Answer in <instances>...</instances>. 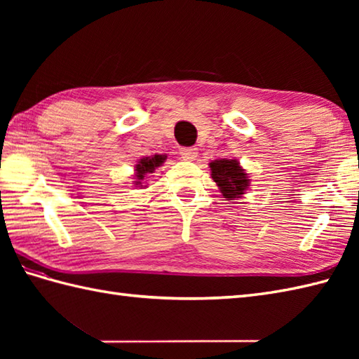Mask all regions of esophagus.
Segmentation results:
<instances>
[{
    "mask_svg": "<svg viewBox=\"0 0 359 359\" xmlns=\"http://www.w3.org/2000/svg\"><path fill=\"white\" fill-rule=\"evenodd\" d=\"M180 156L185 160L193 162V160H196V157H197V149L196 148H180Z\"/></svg>",
    "mask_w": 359,
    "mask_h": 359,
    "instance_id": "34e87169",
    "label": "esophagus"
}]
</instances>
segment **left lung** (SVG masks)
<instances>
[{
  "mask_svg": "<svg viewBox=\"0 0 359 359\" xmlns=\"http://www.w3.org/2000/svg\"><path fill=\"white\" fill-rule=\"evenodd\" d=\"M211 177L226 201H236L245 194L250 179L236 158H217L210 163Z\"/></svg>",
  "mask_w": 359,
  "mask_h": 359,
  "instance_id": "1",
  "label": "left lung"
}]
</instances>
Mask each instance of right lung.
<instances>
[{
    "instance_id": "right-lung-1",
    "label": "right lung",
    "mask_w": 359,
    "mask_h": 359,
    "mask_svg": "<svg viewBox=\"0 0 359 359\" xmlns=\"http://www.w3.org/2000/svg\"><path fill=\"white\" fill-rule=\"evenodd\" d=\"M165 160H166L165 154H154L151 157L140 158V162L135 165V182H134V184L139 185V187H143L142 180L144 179V175L154 172L156 168L162 166Z\"/></svg>"
}]
</instances>
